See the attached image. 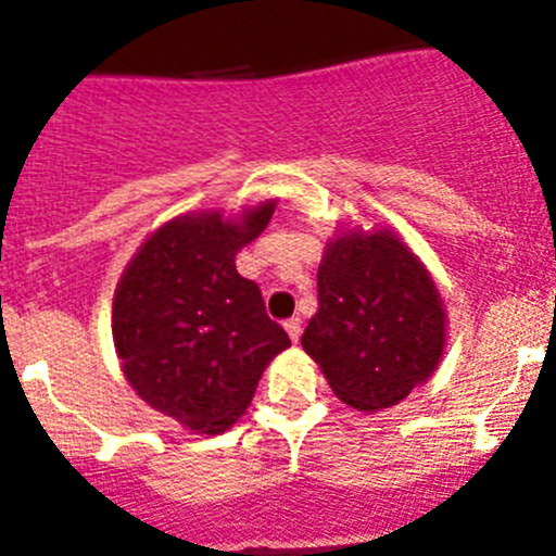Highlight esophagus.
I'll return each instance as SVG.
<instances>
[{
  "instance_id": "34e87169",
  "label": "esophagus",
  "mask_w": 556,
  "mask_h": 556,
  "mask_svg": "<svg viewBox=\"0 0 556 556\" xmlns=\"http://www.w3.org/2000/svg\"><path fill=\"white\" fill-rule=\"evenodd\" d=\"M283 328H287V333L292 342H298V339H301V317H289V320L283 323Z\"/></svg>"
}]
</instances>
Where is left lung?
<instances>
[{
	"mask_svg": "<svg viewBox=\"0 0 556 556\" xmlns=\"http://www.w3.org/2000/svg\"><path fill=\"white\" fill-rule=\"evenodd\" d=\"M301 345L339 401L358 412L390 409L443 356L440 292L395 233H342L317 269V314Z\"/></svg>",
	"mask_w": 556,
	"mask_h": 556,
	"instance_id": "obj_1",
	"label": "left lung"
}]
</instances>
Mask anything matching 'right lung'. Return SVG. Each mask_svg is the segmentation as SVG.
I'll return each instance as SVG.
<instances>
[{
  "instance_id": "right-lung-1",
  "label": "right lung",
  "mask_w": 556,
  "mask_h": 556,
  "mask_svg": "<svg viewBox=\"0 0 556 556\" xmlns=\"http://www.w3.org/2000/svg\"><path fill=\"white\" fill-rule=\"evenodd\" d=\"M273 200L242 223L178 217L136 253L113 298V342L130 387L198 434L244 415L264 367L289 348L258 283L236 273V250L273 217Z\"/></svg>"
}]
</instances>
